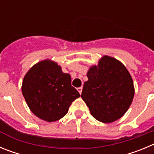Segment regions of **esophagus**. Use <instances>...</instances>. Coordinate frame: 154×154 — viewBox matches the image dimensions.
Instances as JSON below:
<instances>
[{"mask_svg":"<svg viewBox=\"0 0 154 154\" xmlns=\"http://www.w3.org/2000/svg\"><path fill=\"white\" fill-rule=\"evenodd\" d=\"M77 90H78V92H79V94H80V95H81L82 92V87H79V88H77Z\"/></svg>","mask_w":154,"mask_h":154,"instance_id":"esophagus-1","label":"esophagus"}]
</instances>
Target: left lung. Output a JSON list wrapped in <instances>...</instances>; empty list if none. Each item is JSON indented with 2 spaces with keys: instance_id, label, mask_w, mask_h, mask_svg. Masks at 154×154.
Masks as SVG:
<instances>
[{
  "instance_id": "8db88e82",
  "label": "left lung",
  "mask_w": 154,
  "mask_h": 154,
  "mask_svg": "<svg viewBox=\"0 0 154 154\" xmlns=\"http://www.w3.org/2000/svg\"><path fill=\"white\" fill-rule=\"evenodd\" d=\"M87 77L81 97L92 116L102 123H112L122 117L134 96L133 79L124 65L104 56L97 66L89 69Z\"/></svg>"
}]
</instances>
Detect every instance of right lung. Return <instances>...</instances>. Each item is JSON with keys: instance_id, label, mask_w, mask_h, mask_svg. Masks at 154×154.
Returning a JSON list of instances; mask_svg holds the SVG:
<instances>
[{"instance_id": "1", "label": "right lung", "mask_w": 154, "mask_h": 154, "mask_svg": "<svg viewBox=\"0 0 154 154\" xmlns=\"http://www.w3.org/2000/svg\"><path fill=\"white\" fill-rule=\"evenodd\" d=\"M71 82L70 75L62 72L55 62L42 61L25 75L22 94L35 116L53 122L66 115L72 103L80 96Z\"/></svg>"}]
</instances>
